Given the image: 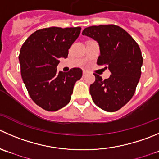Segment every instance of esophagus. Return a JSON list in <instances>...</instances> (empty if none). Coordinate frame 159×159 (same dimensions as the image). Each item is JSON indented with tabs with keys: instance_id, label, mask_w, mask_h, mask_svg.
I'll list each match as a JSON object with an SVG mask.
<instances>
[{
	"instance_id": "1",
	"label": "esophagus",
	"mask_w": 159,
	"mask_h": 159,
	"mask_svg": "<svg viewBox=\"0 0 159 159\" xmlns=\"http://www.w3.org/2000/svg\"><path fill=\"white\" fill-rule=\"evenodd\" d=\"M87 72H86V71H83V74H82V76L83 77H85L86 76V75H87Z\"/></svg>"
}]
</instances>
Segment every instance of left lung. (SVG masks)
<instances>
[{
    "mask_svg": "<svg viewBox=\"0 0 159 159\" xmlns=\"http://www.w3.org/2000/svg\"><path fill=\"white\" fill-rule=\"evenodd\" d=\"M82 35L98 43L97 64L111 72L105 80L94 74L95 81L89 88L92 100L103 110L115 112L130 101L139 82L143 64L139 46L124 29L113 25L90 26Z\"/></svg>",
    "mask_w": 159,
    "mask_h": 159,
    "instance_id": "obj_1",
    "label": "left lung"
}]
</instances>
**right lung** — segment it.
Segmentation results:
<instances>
[{
	"mask_svg": "<svg viewBox=\"0 0 159 159\" xmlns=\"http://www.w3.org/2000/svg\"><path fill=\"white\" fill-rule=\"evenodd\" d=\"M81 28L50 27L32 34L20 50L19 63L23 82L35 104L47 111H57L69 103L82 70L67 73L57 70L60 58L79 36Z\"/></svg>",
	"mask_w": 159,
	"mask_h": 159,
	"instance_id": "add662e5",
	"label": "right lung"
}]
</instances>
